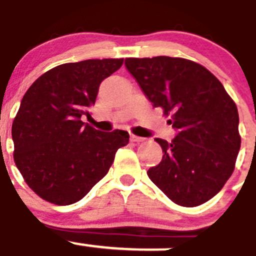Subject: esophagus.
Returning <instances> with one entry per match:
<instances>
[{
  "label": "esophagus",
  "mask_w": 256,
  "mask_h": 256,
  "mask_svg": "<svg viewBox=\"0 0 256 256\" xmlns=\"http://www.w3.org/2000/svg\"><path fill=\"white\" fill-rule=\"evenodd\" d=\"M130 140L132 142V143H142V142H144V140H146V139H144V138H142V136H138V135L131 134Z\"/></svg>",
  "instance_id": "esophagus-1"
}]
</instances>
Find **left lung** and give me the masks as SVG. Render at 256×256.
<instances>
[{
  "instance_id": "8db88e82",
  "label": "left lung",
  "mask_w": 256,
  "mask_h": 256,
  "mask_svg": "<svg viewBox=\"0 0 256 256\" xmlns=\"http://www.w3.org/2000/svg\"><path fill=\"white\" fill-rule=\"evenodd\" d=\"M125 66L153 106L178 131L171 143L154 139L164 157L148 170L150 180L176 205L211 200L234 170L241 146L238 110L222 82L184 58H126Z\"/></svg>"
}]
</instances>
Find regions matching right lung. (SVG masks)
Instances as JSON below:
<instances>
[{"label": "right lung", "instance_id": "add662e5", "mask_svg": "<svg viewBox=\"0 0 256 256\" xmlns=\"http://www.w3.org/2000/svg\"><path fill=\"white\" fill-rule=\"evenodd\" d=\"M124 59L66 63L36 80L22 99L11 128L14 161L30 190L55 205L84 198L102 180L128 131L102 132L81 121L90 116L99 85Z\"/></svg>", "mask_w": 256, "mask_h": 256}]
</instances>
